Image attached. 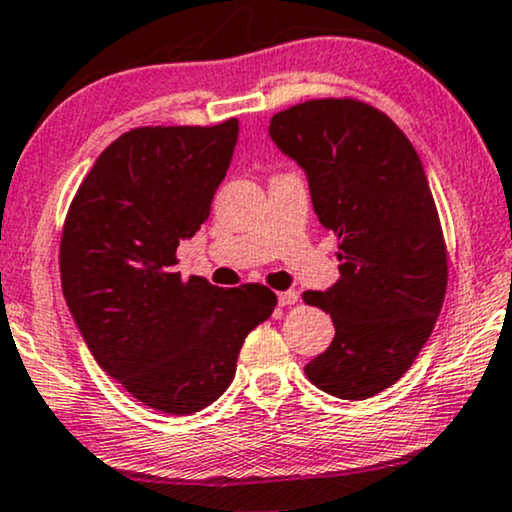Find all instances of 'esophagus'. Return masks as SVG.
Returning a JSON list of instances; mask_svg holds the SVG:
<instances>
[{
    "label": "esophagus",
    "mask_w": 512,
    "mask_h": 512,
    "mask_svg": "<svg viewBox=\"0 0 512 512\" xmlns=\"http://www.w3.org/2000/svg\"><path fill=\"white\" fill-rule=\"evenodd\" d=\"M276 297H278V304H281V307H288V304H295L300 295H297V290H283V293H278Z\"/></svg>",
    "instance_id": "esophagus-1"
}]
</instances>
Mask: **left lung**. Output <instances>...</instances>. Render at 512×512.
<instances>
[{"label":"left lung","mask_w":512,"mask_h":512,"mask_svg":"<svg viewBox=\"0 0 512 512\" xmlns=\"http://www.w3.org/2000/svg\"><path fill=\"white\" fill-rule=\"evenodd\" d=\"M269 137L302 167L319 222L338 236L340 281L307 290L335 338L304 366L319 390L368 399L409 371L446 293V248L428 177L406 134L352 99L276 113Z\"/></svg>","instance_id":"left-lung-1"}]
</instances>
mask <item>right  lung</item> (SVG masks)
<instances>
[{
	"instance_id": "obj_1",
	"label": "right lung",
	"mask_w": 512,
	"mask_h": 512,
	"mask_svg": "<svg viewBox=\"0 0 512 512\" xmlns=\"http://www.w3.org/2000/svg\"><path fill=\"white\" fill-rule=\"evenodd\" d=\"M236 141V118L132 129L96 158L63 226V297L89 352L132 397L172 416L222 397L243 340L276 307L260 283L217 288L174 271Z\"/></svg>"
}]
</instances>
